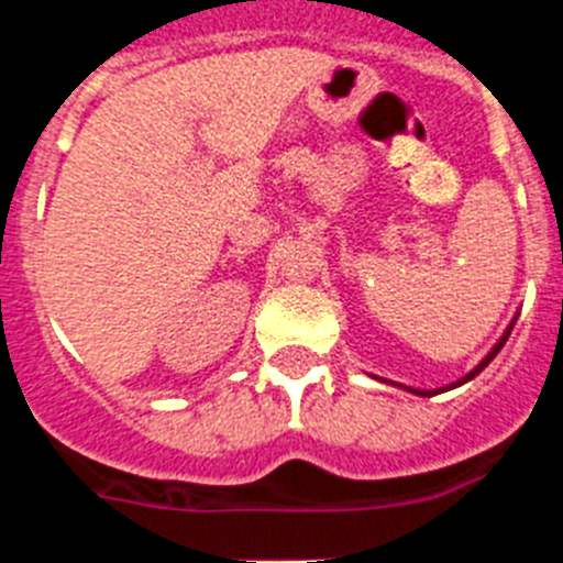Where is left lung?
I'll return each instance as SVG.
<instances>
[{
  "mask_svg": "<svg viewBox=\"0 0 563 563\" xmlns=\"http://www.w3.org/2000/svg\"><path fill=\"white\" fill-rule=\"evenodd\" d=\"M516 318H519V312H516ZM516 318H514V321H510V324H507V330H505V332H501V338H499V341H496V343H494V350L487 352V355H485V357H482V361H479V363H476L474 369L467 372V375H465V377H460V380H456V383H451V386H445V389H456V386H462V383H467V380H474V377H476V375H479V372H482V369H485L487 363H490V361H494V357H496V355H499V350H501V346H505L507 335H510V330H514V324H516ZM402 389H406V386H402ZM406 391H411V395H420V397H431V395H434V391H422V389H406ZM437 391H440V389H437Z\"/></svg>",
  "mask_w": 563,
  "mask_h": 563,
  "instance_id": "left-lung-1",
  "label": "left lung"
}]
</instances>
